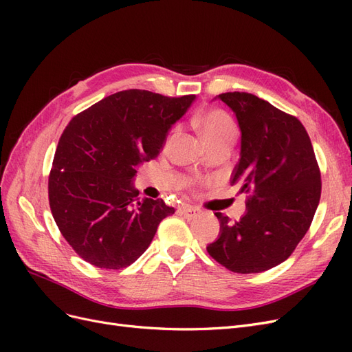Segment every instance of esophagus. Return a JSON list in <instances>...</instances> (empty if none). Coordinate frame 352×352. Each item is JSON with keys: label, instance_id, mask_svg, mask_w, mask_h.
<instances>
[{"label": "esophagus", "instance_id": "esophagus-1", "mask_svg": "<svg viewBox=\"0 0 352 352\" xmlns=\"http://www.w3.org/2000/svg\"><path fill=\"white\" fill-rule=\"evenodd\" d=\"M179 212H180V214H182L184 217H186V219H194V217H197V216L199 214V210H197V208H194V207L185 206V207H180V208H179Z\"/></svg>", "mask_w": 352, "mask_h": 352}]
</instances>
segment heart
Masks as SVG:
<instances>
[{"label": "heart", "mask_w": 352, "mask_h": 352, "mask_svg": "<svg viewBox=\"0 0 352 352\" xmlns=\"http://www.w3.org/2000/svg\"><path fill=\"white\" fill-rule=\"evenodd\" d=\"M197 124L202 136L206 138L208 145H216L221 142H235L236 140V123L232 119V116L225 110L220 109H210L204 113H201L197 117ZM176 133V127L170 131L167 136V144L173 140Z\"/></svg>", "instance_id": "heart-1"}]
</instances>
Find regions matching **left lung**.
Returning a JSON list of instances; mask_svg holds the SVG:
<instances>
[{"mask_svg": "<svg viewBox=\"0 0 352 352\" xmlns=\"http://www.w3.org/2000/svg\"><path fill=\"white\" fill-rule=\"evenodd\" d=\"M219 98L238 119L241 158L232 185L248 199L236 221L216 212L221 233L207 251L233 273H260L289 257L310 228L322 194L320 168L295 116L248 92Z\"/></svg>", "mask_w": 352, "mask_h": 352, "instance_id": "8db88e82", "label": "left lung"}]
</instances>
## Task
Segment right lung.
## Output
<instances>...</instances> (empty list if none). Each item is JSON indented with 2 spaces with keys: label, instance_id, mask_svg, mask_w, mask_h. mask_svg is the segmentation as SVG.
Segmentation results:
<instances>
[{
  "label": "right lung",
  "instance_id": "right-lung-1",
  "mask_svg": "<svg viewBox=\"0 0 352 352\" xmlns=\"http://www.w3.org/2000/svg\"><path fill=\"white\" fill-rule=\"evenodd\" d=\"M195 95L127 89L76 114L63 131L48 177L50 208L80 258L120 270L150 247L173 207L140 198L136 167L154 160Z\"/></svg>",
  "mask_w": 352,
  "mask_h": 352
}]
</instances>
